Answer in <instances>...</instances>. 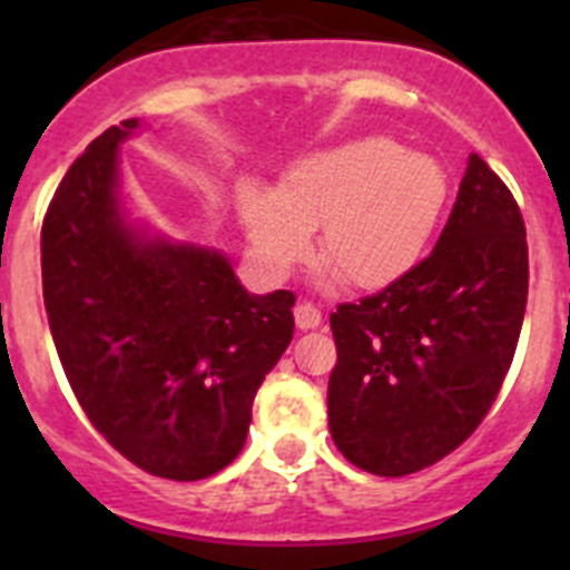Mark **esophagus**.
Wrapping results in <instances>:
<instances>
[{"label": "esophagus", "mask_w": 570, "mask_h": 570, "mask_svg": "<svg viewBox=\"0 0 570 570\" xmlns=\"http://www.w3.org/2000/svg\"><path fill=\"white\" fill-rule=\"evenodd\" d=\"M295 322L301 331H314V327L322 325V314L317 306L312 303H297L295 306Z\"/></svg>", "instance_id": "34e87169"}]
</instances>
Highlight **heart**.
Returning <instances> with one entry per match:
<instances>
[{"instance_id":"1","label":"heart","mask_w":570,"mask_h":570,"mask_svg":"<svg viewBox=\"0 0 570 570\" xmlns=\"http://www.w3.org/2000/svg\"><path fill=\"white\" fill-rule=\"evenodd\" d=\"M450 200L439 159L370 135L308 154L278 189L256 178L237 184V209L258 267L273 278L308 253L350 289H383L411 273L428 250Z\"/></svg>"}]
</instances>
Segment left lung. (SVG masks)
<instances>
[{
	"instance_id": "obj_1",
	"label": "left lung",
	"mask_w": 570,
	"mask_h": 570,
	"mask_svg": "<svg viewBox=\"0 0 570 570\" xmlns=\"http://www.w3.org/2000/svg\"><path fill=\"white\" fill-rule=\"evenodd\" d=\"M527 286L519 204L471 154L433 253L331 314L327 428L338 452L370 474L405 476L461 446L508 375Z\"/></svg>"
}]
</instances>
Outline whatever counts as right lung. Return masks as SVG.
Masks as SVG:
<instances>
[{"mask_svg": "<svg viewBox=\"0 0 570 570\" xmlns=\"http://www.w3.org/2000/svg\"><path fill=\"white\" fill-rule=\"evenodd\" d=\"M129 118L68 168L40 232L43 303L94 428L165 480H204L248 439L250 407L295 333V295H250L226 253L140 226L120 198Z\"/></svg>", "mask_w": 570, "mask_h": 570, "instance_id": "1", "label": "right lung"}]
</instances>
